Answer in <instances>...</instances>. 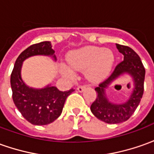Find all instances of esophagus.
<instances>
[{"label":"esophagus","mask_w":154,"mask_h":154,"mask_svg":"<svg viewBox=\"0 0 154 154\" xmlns=\"http://www.w3.org/2000/svg\"><path fill=\"white\" fill-rule=\"evenodd\" d=\"M85 88H86L85 86H78V87L77 88V90L79 92H83V90H84Z\"/></svg>","instance_id":"34e87169"}]
</instances>
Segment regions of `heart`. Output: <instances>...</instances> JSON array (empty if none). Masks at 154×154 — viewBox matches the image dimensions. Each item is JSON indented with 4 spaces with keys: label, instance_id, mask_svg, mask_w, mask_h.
<instances>
[{
    "label": "heart",
    "instance_id": "b5f03b06",
    "mask_svg": "<svg viewBox=\"0 0 154 154\" xmlns=\"http://www.w3.org/2000/svg\"><path fill=\"white\" fill-rule=\"evenodd\" d=\"M115 62L113 51L101 47H81L71 51L67 56L68 65L76 71H83L86 78L92 82H97L107 77ZM62 73L72 77L74 72L66 65H62Z\"/></svg>",
    "mask_w": 154,
    "mask_h": 154
}]
</instances>
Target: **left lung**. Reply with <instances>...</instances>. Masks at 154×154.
Listing matches in <instances>:
<instances>
[{
    "label": "left lung",
    "instance_id": "obj_1",
    "mask_svg": "<svg viewBox=\"0 0 154 154\" xmlns=\"http://www.w3.org/2000/svg\"><path fill=\"white\" fill-rule=\"evenodd\" d=\"M118 51L123 55V61L120 62L110 77L95 88L97 92V99L91 105V112L99 120L110 124L127 121L135 112L143 94L145 69L139 56L132 48L116 44ZM127 74L133 80L134 88L126 102L115 103L109 101L106 90L118 77Z\"/></svg>",
    "mask_w": 154,
    "mask_h": 154
}]
</instances>
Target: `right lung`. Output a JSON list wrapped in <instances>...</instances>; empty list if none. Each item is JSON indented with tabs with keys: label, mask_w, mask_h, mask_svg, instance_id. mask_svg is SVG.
Returning <instances> with one entry per match:
<instances>
[{
	"label": "right lung",
	"mask_w": 154,
	"mask_h": 154,
	"mask_svg": "<svg viewBox=\"0 0 154 154\" xmlns=\"http://www.w3.org/2000/svg\"><path fill=\"white\" fill-rule=\"evenodd\" d=\"M51 42L34 44L21 52L15 62L11 75L12 99L21 115L33 125H47L61 115L66 97L73 89L62 92L48 84L42 88L29 87L21 77L22 64L26 59L34 56H47L57 61Z\"/></svg>",
	"instance_id": "obj_1"
}]
</instances>
